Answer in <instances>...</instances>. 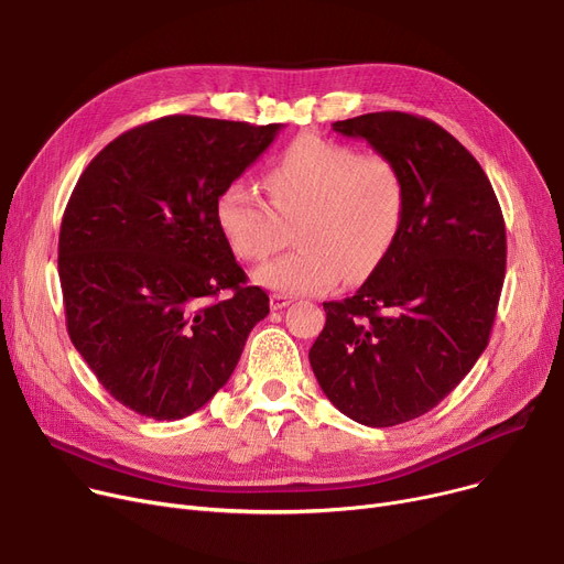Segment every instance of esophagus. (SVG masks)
<instances>
[{
  "instance_id": "obj_1",
  "label": "esophagus",
  "mask_w": 564,
  "mask_h": 564,
  "mask_svg": "<svg viewBox=\"0 0 564 564\" xmlns=\"http://www.w3.org/2000/svg\"><path fill=\"white\" fill-rule=\"evenodd\" d=\"M290 304H292V297H288V294L274 292L272 297H270V306H272V311H281V308H285V306H290Z\"/></svg>"
}]
</instances>
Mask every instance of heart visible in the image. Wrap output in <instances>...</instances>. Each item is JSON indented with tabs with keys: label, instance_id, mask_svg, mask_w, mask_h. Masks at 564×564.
<instances>
[{
	"label": "heart",
	"instance_id": "b5f03b06",
	"mask_svg": "<svg viewBox=\"0 0 564 564\" xmlns=\"http://www.w3.org/2000/svg\"><path fill=\"white\" fill-rule=\"evenodd\" d=\"M270 200L245 181L217 194L215 219L232 253L262 260L294 226L290 251L253 272V281L281 294H317L343 274L357 281L389 253L404 221L406 185L400 166L381 153L300 137L264 175Z\"/></svg>",
	"mask_w": 564,
	"mask_h": 564
}]
</instances>
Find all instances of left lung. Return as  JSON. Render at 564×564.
<instances>
[{
  "instance_id": "left-lung-1",
  "label": "left lung",
  "mask_w": 564,
  "mask_h": 564,
  "mask_svg": "<svg viewBox=\"0 0 564 564\" xmlns=\"http://www.w3.org/2000/svg\"><path fill=\"white\" fill-rule=\"evenodd\" d=\"M402 171L398 240L354 297L324 302L308 359L347 419L393 427L419 419L476 366L506 279V221L487 173L441 126L404 111L336 121Z\"/></svg>"
}]
</instances>
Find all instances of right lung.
I'll return each mask as SVG.
<instances>
[{
  "mask_svg": "<svg viewBox=\"0 0 564 564\" xmlns=\"http://www.w3.org/2000/svg\"><path fill=\"white\" fill-rule=\"evenodd\" d=\"M279 130L164 116L113 139L79 175L58 232L68 336L105 391L145 419L200 409L270 313L215 200Z\"/></svg>",
  "mask_w": 564,
  "mask_h": 564,
  "instance_id": "right-lung-1",
  "label": "right lung"
}]
</instances>
